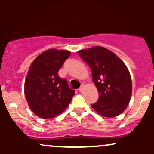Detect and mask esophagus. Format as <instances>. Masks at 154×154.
Masks as SVG:
<instances>
[{"instance_id": "obj_1", "label": "esophagus", "mask_w": 154, "mask_h": 154, "mask_svg": "<svg viewBox=\"0 0 154 154\" xmlns=\"http://www.w3.org/2000/svg\"><path fill=\"white\" fill-rule=\"evenodd\" d=\"M83 88H84V86H83V85H82V86L79 88V91L82 92V91H83Z\"/></svg>"}]
</instances>
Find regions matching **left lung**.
I'll return each instance as SVG.
<instances>
[{
    "label": "left lung",
    "mask_w": 154,
    "mask_h": 154,
    "mask_svg": "<svg viewBox=\"0 0 154 154\" xmlns=\"http://www.w3.org/2000/svg\"><path fill=\"white\" fill-rule=\"evenodd\" d=\"M91 69L99 98L91 107L104 117H116L126 109L132 94L130 74L124 62L106 48L97 46L79 51Z\"/></svg>",
    "instance_id": "left-lung-1"
}]
</instances>
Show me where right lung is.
<instances>
[{
  "mask_svg": "<svg viewBox=\"0 0 154 154\" xmlns=\"http://www.w3.org/2000/svg\"><path fill=\"white\" fill-rule=\"evenodd\" d=\"M70 54L65 50H47L34 60L29 68L24 95L29 108L41 119H52L61 114L75 94L67 80L58 75Z\"/></svg>",
  "mask_w": 154,
  "mask_h": 154,
  "instance_id": "right-lung-1",
  "label": "right lung"
}]
</instances>
